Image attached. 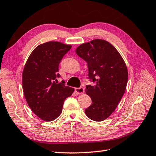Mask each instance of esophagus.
<instances>
[{"label":"esophagus","mask_w":156,"mask_h":156,"mask_svg":"<svg viewBox=\"0 0 156 156\" xmlns=\"http://www.w3.org/2000/svg\"><path fill=\"white\" fill-rule=\"evenodd\" d=\"M75 92L76 94H83L84 92V88L83 87H79V88H75Z\"/></svg>","instance_id":"1"}]
</instances>
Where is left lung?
I'll use <instances>...</instances> for the list:
<instances>
[{
    "label": "left lung",
    "mask_w": 156,
    "mask_h": 156,
    "mask_svg": "<svg viewBox=\"0 0 156 156\" xmlns=\"http://www.w3.org/2000/svg\"><path fill=\"white\" fill-rule=\"evenodd\" d=\"M76 52L87 62L88 78L94 83L86 87L92 105L85 113L92 121H102L114 112L125 93L128 80L127 66L114 46L103 39L82 44Z\"/></svg>",
    "instance_id": "8db88e82"
}]
</instances>
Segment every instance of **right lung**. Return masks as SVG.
Here are the masks:
<instances>
[{
    "label": "right lung",
    "instance_id": "obj_1",
    "mask_svg": "<svg viewBox=\"0 0 156 156\" xmlns=\"http://www.w3.org/2000/svg\"><path fill=\"white\" fill-rule=\"evenodd\" d=\"M72 46L58 41L38 45L26 62L23 72V90L31 111L45 121H54L62 111L66 98L74 89L58 83L59 64Z\"/></svg>",
    "mask_w": 156,
    "mask_h": 156
}]
</instances>
